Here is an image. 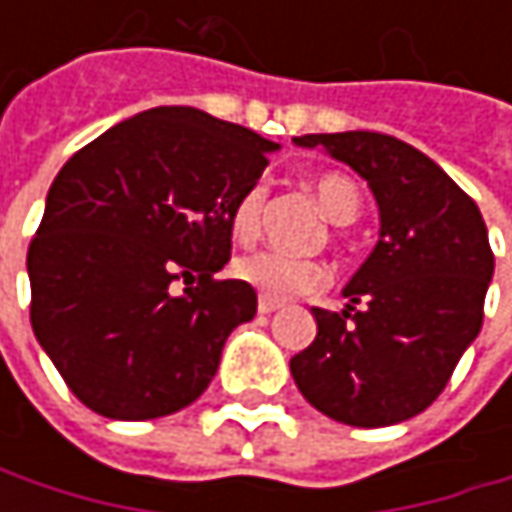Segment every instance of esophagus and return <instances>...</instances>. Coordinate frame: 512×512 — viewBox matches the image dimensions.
Returning a JSON list of instances; mask_svg holds the SVG:
<instances>
[{
  "label": "esophagus",
  "mask_w": 512,
  "mask_h": 512,
  "mask_svg": "<svg viewBox=\"0 0 512 512\" xmlns=\"http://www.w3.org/2000/svg\"><path fill=\"white\" fill-rule=\"evenodd\" d=\"M278 308H281V302H275V299H266V296L257 299V311H260V314H272V311H278Z\"/></svg>",
  "instance_id": "obj_1"
}]
</instances>
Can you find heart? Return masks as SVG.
Wrapping results in <instances>:
<instances>
[{
	"label": "heart",
	"instance_id": "obj_1",
	"mask_svg": "<svg viewBox=\"0 0 512 512\" xmlns=\"http://www.w3.org/2000/svg\"><path fill=\"white\" fill-rule=\"evenodd\" d=\"M317 201L323 213L335 225H350L358 219L361 210V195L358 186L338 171H326L314 180ZM263 204H266V189L263 183L246 186L234 204H231V234L240 243H252L260 234L263 222ZM237 278L252 284L260 296L266 299H293V296H308L317 293L329 284V269L320 260H296V257L278 255V252H255V255L240 257L234 263Z\"/></svg>",
	"mask_w": 512,
	"mask_h": 512
}]
</instances>
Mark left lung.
I'll use <instances>...</instances> for the list:
<instances>
[{"mask_svg": "<svg viewBox=\"0 0 512 512\" xmlns=\"http://www.w3.org/2000/svg\"><path fill=\"white\" fill-rule=\"evenodd\" d=\"M358 171L379 204V243L344 287L350 305L314 308L317 338L290 358L302 397L350 427L424 412L483 326L495 255L477 204L418 148L382 133H311Z\"/></svg>", "mask_w": 512, "mask_h": 512, "instance_id": "8db88e82", "label": "left lung"}]
</instances>
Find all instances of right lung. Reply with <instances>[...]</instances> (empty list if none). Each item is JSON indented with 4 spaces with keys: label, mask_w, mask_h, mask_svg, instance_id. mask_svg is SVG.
<instances>
[{
    "label": "right lung",
    "mask_w": 512,
    "mask_h": 512,
    "mask_svg": "<svg viewBox=\"0 0 512 512\" xmlns=\"http://www.w3.org/2000/svg\"><path fill=\"white\" fill-rule=\"evenodd\" d=\"M275 148L159 106L64 162L26 255L29 317L91 412L148 421L204 394L228 335L257 311L252 284L216 272L231 260V204Z\"/></svg>",
    "instance_id": "obj_1"
}]
</instances>
